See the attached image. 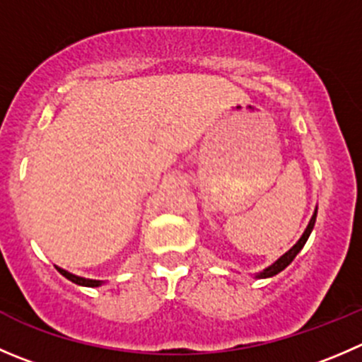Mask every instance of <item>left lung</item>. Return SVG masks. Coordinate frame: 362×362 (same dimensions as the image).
Listing matches in <instances>:
<instances>
[{
	"label": "left lung",
	"instance_id": "1",
	"mask_svg": "<svg viewBox=\"0 0 362 362\" xmlns=\"http://www.w3.org/2000/svg\"><path fill=\"white\" fill-rule=\"evenodd\" d=\"M315 221H317V209H315V214H313V217H311L310 224H308V228H306V230H304L303 237H300L299 240H297V244L293 245V247L290 249V251H286L285 255L281 256V258H278V259H276V262L272 263V265H270V267H267V269H263L262 272H258V274H256V278H272V276L279 274V272H281V270H285L286 267H288L290 263L293 262V258H296V256L299 255V252H300V249L304 247V244H306V240H308V238H310V235H311V230H313V226H315Z\"/></svg>",
	"mask_w": 362,
	"mask_h": 362
}]
</instances>
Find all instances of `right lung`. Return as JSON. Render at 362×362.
<instances>
[{"label":"right lung","instance_id":"right-lung-1","mask_svg":"<svg viewBox=\"0 0 362 362\" xmlns=\"http://www.w3.org/2000/svg\"><path fill=\"white\" fill-rule=\"evenodd\" d=\"M56 269H58V272L62 276H65L66 279H69V281H72V283H76V285H81V286H100L103 285V281H97V279H86V278H81V276H76V274H70V272H66V270H63V269H59V267H56Z\"/></svg>","mask_w":362,"mask_h":362}]
</instances>
